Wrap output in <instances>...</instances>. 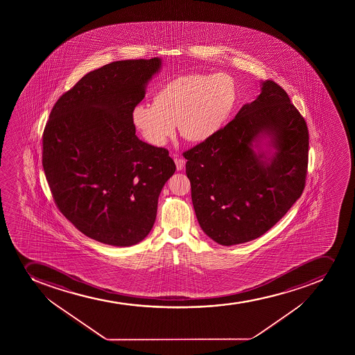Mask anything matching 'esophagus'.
I'll return each mask as SVG.
<instances>
[{
	"instance_id": "34e87169",
	"label": "esophagus",
	"mask_w": 355,
	"mask_h": 355,
	"mask_svg": "<svg viewBox=\"0 0 355 355\" xmlns=\"http://www.w3.org/2000/svg\"><path fill=\"white\" fill-rule=\"evenodd\" d=\"M175 166H177V170H178V171H180V170H183L184 166H185V159H184V158L180 157L178 155H175Z\"/></svg>"
}]
</instances>
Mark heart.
Here are the masks:
<instances>
[{
	"instance_id": "1",
	"label": "heart",
	"mask_w": 355,
	"mask_h": 355,
	"mask_svg": "<svg viewBox=\"0 0 355 355\" xmlns=\"http://www.w3.org/2000/svg\"><path fill=\"white\" fill-rule=\"evenodd\" d=\"M239 101L235 78L225 73L182 75L158 89L153 103L135 106L134 126L154 146H163L178 126L184 139L206 141L218 133Z\"/></svg>"
}]
</instances>
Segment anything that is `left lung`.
Instances as JSON below:
<instances>
[{
  "mask_svg": "<svg viewBox=\"0 0 355 355\" xmlns=\"http://www.w3.org/2000/svg\"><path fill=\"white\" fill-rule=\"evenodd\" d=\"M259 133L277 151L270 162L250 148ZM309 132L287 92L274 81L235 119L184 153L198 222L221 245L258 239L277 225L306 187Z\"/></svg>",
  "mask_w": 355,
  "mask_h": 355,
  "instance_id": "left-lung-1",
  "label": "left lung"
}]
</instances>
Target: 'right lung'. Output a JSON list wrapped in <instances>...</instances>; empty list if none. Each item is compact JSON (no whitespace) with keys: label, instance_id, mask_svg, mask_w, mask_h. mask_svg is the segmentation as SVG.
<instances>
[{"label":"right lung","instance_id":"add662e5","mask_svg":"<svg viewBox=\"0 0 355 355\" xmlns=\"http://www.w3.org/2000/svg\"><path fill=\"white\" fill-rule=\"evenodd\" d=\"M161 59L90 71L53 106L42 168L59 211L97 242L130 246L149 234L158 196L175 171L165 148L135 135L132 113Z\"/></svg>","mask_w":355,"mask_h":355}]
</instances>
